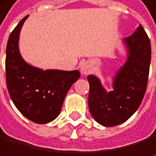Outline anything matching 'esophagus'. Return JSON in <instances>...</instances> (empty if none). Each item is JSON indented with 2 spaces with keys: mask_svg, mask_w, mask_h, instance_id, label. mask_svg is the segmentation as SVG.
<instances>
[{
  "mask_svg": "<svg viewBox=\"0 0 156 156\" xmlns=\"http://www.w3.org/2000/svg\"><path fill=\"white\" fill-rule=\"evenodd\" d=\"M80 73H81L82 75L89 74V73L91 72V65H90V63H88V62L82 63V64H80Z\"/></svg>",
  "mask_w": 156,
  "mask_h": 156,
  "instance_id": "34e87169",
  "label": "esophagus"
}]
</instances>
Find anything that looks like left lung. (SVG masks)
<instances>
[{
	"label": "left lung",
	"mask_w": 156,
	"mask_h": 156,
	"mask_svg": "<svg viewBox=\"0 0 156 156\" xmlns=\"http://www.w3.org/2000/svg\"><path fill=\"white\" fill-rule=\"evenodd\" d=\"M126 60L112 76V90L107 91L94 75H89L88 107L94 119L103 126L125 122L138 110L145 96L151 57V41L140 25L124 37Z\"/></svg>",
	"instance_id": "obj_1"
}]
</instances>
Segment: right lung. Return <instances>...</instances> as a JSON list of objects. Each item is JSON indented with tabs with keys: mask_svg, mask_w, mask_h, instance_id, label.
<instances>
[{
	"mask_svg": "<svg viewBox=\"0 0 156 156\" xmlns=\"http://www.w3.org/2000/svg\"><path fill=\"white\" fill-rule=\"evenodd\" d=\"M28 16L19 22L7 41L6 86L17 110L29 120L44 124L59 115L68 91L80 74L77 70H42L22 58L19 36Z\"/></svg>",
	"mask_w": 156,
	"mask_h": 156,
	"instance_id": "1",
	"label": "right lung"
}]
</instances>
